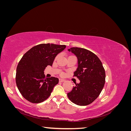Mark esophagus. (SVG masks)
Masks as SVG:
<instances>
[{
  "mask_svg": "<svg viewBox=\"0 0 131 131\" xmlns=\"http://www.w3.org/2000/svg\"><path fill=\"white\" fill-rule=\"evenodd\" d=\"M59 81L60 82H64L66 80H64V79H59Z\"/></svg>",
  "mask_w": 131,
  "mask_h": 131,
  "instance_id": "34e87169",
  "label": "esophagus"
}]
</instances>
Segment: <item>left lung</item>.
<instances>
[{
	"instance_id": "left-lung-1",
	"label": "left lung",
	"mask_w": 131,
	"mask_h": 131,
	"mask_svg": "<svg viewBox=\"0 0 131 131\" xmlns=\"http://www.w3.org/2000/svg\"><path fill=\"white\" fill-rule=\"evenodd\" d=\"M68 50L77 57L78 66L74 76L80 82L75 83L76 85L67 96L75 104L89 105L99 96L103 89L105 81L104 68L99 58L88 50L71 47Z\"/></svg>"
}]
</instances>
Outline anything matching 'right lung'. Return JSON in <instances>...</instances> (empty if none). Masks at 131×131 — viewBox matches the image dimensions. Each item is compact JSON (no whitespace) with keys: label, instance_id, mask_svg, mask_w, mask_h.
I'll return each instance as SVG.
<instances>
[{"label":"right lung","instance_id":"add662e5","mask_svg":"<svg viewBox=\"0 0 131 131\" xmlns=\"http://www.w3.org/2000/svg\"><path fill=\"white\" fill-rule=\"evenodd\" d=\"M66 47L64 45L41 43L23 55L17 67L16 82L28 101L39 103L50 96L59 80L55 77L46 78L43 71L47 66H52L55 57Z\"/></svg>","mask_w":131,"mask_h":131}]
</instances>
